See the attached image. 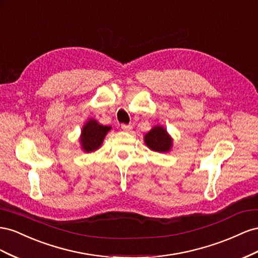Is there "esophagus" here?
<instances>
[{
	"label": "esophagus",
	"mask_w": 258,
	"mask_h": 258,
	"mask_svg": "<svg viewBox=\"0 0 258 258\" xmlns=\"http://www.w3.org/2000/svg\"><path fill=\"white\" fill-rule=\"evenodd\" d=\"M121 127H122V130H123V131H126V132H128V131H131V130H132V125H131V124H122V125H121Z\"/></svg>",
	"instance_id": "obj_1"
}]
</instances>
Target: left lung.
<instances>
[{
    "label": "left lung",
    "mask_w": 258,
    "mask_h": 258,
    "mask_svg": "<svg viewBox=\"0 0 258 258\" xmlns=\"http://www.w3.org/2000/svg\"><path fill=\"white\" fill-rule=\"evenodd\" d=\"M145 142L151 150L158 152H165L171 149L172 139L167 135L166 130L162 126L153 127L145 136Z\"/></svg>",
    "instance_id": "obj_1"
}]
</instances>
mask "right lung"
<instances>
[{
	"label": "right lung",
	"mask_w": 258,
	"mask_h": 258,
	"mask_svg": "<svg viewBox=\"0 0 258 258\" xmlns=\"http://www.w3.org/2000/svg\"><path fill=\"white\" fill-rule=\"evenodd\" d=\"M108 131H110V126H104L95 120L88 121L83 126L81 136V144L84 151L91 152L98 149Z\"/></svg>",
	"instance_id": "add662e5"
}]
</instances>
